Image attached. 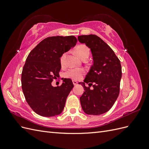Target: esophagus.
Here are the masks:
<instances>
[{
	"label": "esophagus",
	"instance_id": "1",
	"mask_svg": "<svg viewBox=\"0 0 149 149\" xmlns=\"http://www.w3.org/2000/svg\"><path fill=\"white\" fill-rule=\"evenodd\" d=\"M73 83L74 86H76V85L78 84V82L76 81H73Z\"/></svg>",
	"mask_w": 149,
	"mask_h": 149
}]
</instances>
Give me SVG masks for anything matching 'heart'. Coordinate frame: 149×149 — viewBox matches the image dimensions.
Returning <instances> with one entry per match:
<instances>
[{
    "label": "heart",
    "instance_id": "obj_1",
    "mask_svg": "<svg viewBox=\"0 0 149 149\" xmlns=\"http://www.w3.org/2000/svg\"><path fill=\"white\" fill-rule=\"evenodd\" d=\"M75 52L81 60H83L84 58H88L90 55V49L85 45H79L76 47L75 48ZM66 55L67 53L65 52L60 56V61L62 66H63L65 63ZM84 73V70L81 68H70L65 72L64 76L67 78L78 80L82 77Z\"/></svg>",
    "mask_w": 149,
    "mask_h": 149
}]
</instances>
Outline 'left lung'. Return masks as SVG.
Masks as SVG:
<instances>
[{
    "mask_svg": "<svg viewBox=\"0 0 149 149\" xmlns=\"http://www.w3.org/2000/svg\"><path fill=\"white\" fill-rule=\"evenodd\" d=\"M78 39L91 49L93 58V64L84 82L79 83L85 91L79 98L81 105L86 114H102L111 109L118 97L122 77L120 61L111 48L97 35H81ZM85 83H88L89 87Z\"/></svg>",
    "mask_w": 149,
    "mask_h": 149,
    "instance_id": "left-lung-1",
    "label": "left lung"
}]
</instances>
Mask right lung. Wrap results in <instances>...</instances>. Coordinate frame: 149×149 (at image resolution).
I'll list each match as a JSON object with an SVG mask.
<instances>
[{
    "instance_id": "1",
    "label": "right lung",
    "mask_w": 149,
    "mask_h": 149,
    "mask_svg": "<svg viewBox=\"0 0 149 149\" xmlns=\"http://www.w3.org/2000/svg\"><path fill=\"white\" fill-rule=\"evenodd\" d=\"M76 42L77 39L73 35L48 37L26 58L22 73V88L26 102L37 114L52 117L63 111L73 83L70 79L65 78L61 86L53 87L52 82L59 76L60 56Z\"/></svg>"
}]
</instances>
